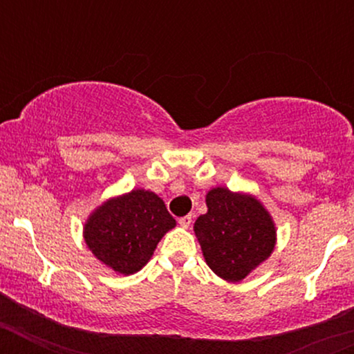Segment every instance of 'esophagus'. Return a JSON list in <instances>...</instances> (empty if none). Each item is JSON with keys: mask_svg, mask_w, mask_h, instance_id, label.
<instances>
[{"mask_svg": "<svg viewBox=\"0 0 354 354\" xmlns=\"http://www.w3.org/2000/svg\"><path fill=\"white\" fill-rule=\"evenodd\" d=\"M178 223H180V226H181V227H185V230H188V227L192 226V216H185V217H181V219L178 221Z\"/></svg>", "mask_w": 354, "mask_h": 354, "instance_id": "34e87169", "label": "esophagus"}]
</instances>
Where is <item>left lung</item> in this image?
Listing matches in <instances>:
<instances>
[{
  "label": "left lung",
  "instance_id": "left-lung-1",
  "mask_svg": "<svg viewBox=\"0 0 354 354\" xmlns=\"http://www.w3.org/2000/svg\"><path fill=\"white\" fill-rule=\"evenodd\" d=\"M207 212L194 224L203 259L214 274L227 283H240L262 266L277 243L272 216L255 195L210 188Z\"/></svg>",
  "mask_w": 354,
  "mask_h": 354
}]
</instances>
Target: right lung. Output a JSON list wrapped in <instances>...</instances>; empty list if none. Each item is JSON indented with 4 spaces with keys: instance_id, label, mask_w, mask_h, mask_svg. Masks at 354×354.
Wrapping results in <instances>:
<instances>
[{
    "instance_id": "right-lung-1",
    "label": "right lung",
    "mask_w": 354,
    "mask_h": 354,
    "mask_svg": "<svg viewBox=\"0 0 354 354\" xmlns=\"http://www.w3.org/2000/svg\"><path fill=\"white\" fill-rule=\"evenodd\" d=\"M176 226L164 200L135 188L95 207L84 223V241L92 255L116 274L138 272L154 255L157 243Z\"/></svg>"
}]
</instances>
